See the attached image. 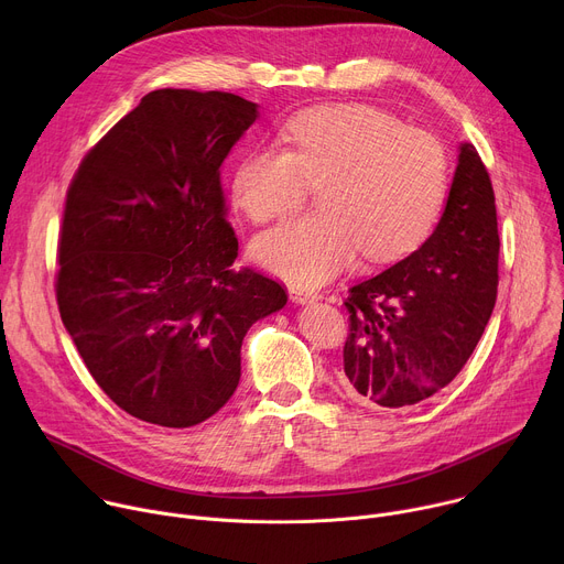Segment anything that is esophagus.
Here are the masks:
<instances>
[{"mask_svg":"<svg viewBox=\"0 0 564 564\" xmlns=\"http://www.w3.org/2000/svg\"><path fill=\"white\" fill-rule=\"evenodd\" d=\"M288 292H290V299L294 303H312V301L318 299L316 290H307V288H301V285H288Z\"/></svg>","mask_w":564,"mask_h":564,"instance_id":"34e87169","label":"esophagus"}]
</instances>
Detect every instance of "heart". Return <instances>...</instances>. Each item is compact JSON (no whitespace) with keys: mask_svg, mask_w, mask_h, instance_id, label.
Wrapping results in <instances>:
<instances>
[{"mask_svg":"<svg viewBox=\"0 0 564 564\" xmlns=\"http://www.w3.org/2000/svg\"><path fill=\"white\" fill-rule=\"evenodd\" d=\"M285 147L240 160L234 203L259 225L285 218L321 185V212L257 238L254 257L279 276L314 285L361 250L386 261L413 250L435 225L448 192V155L424 129L368 105L305 109L285 124Z\"/></svg>","mask_w":564,"mask_h":564,"instance_id":"b5f03b06","label":"heart"}]
</instances>
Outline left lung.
Listing matches in <instances>:
<instances>
[{
	"label": "left lung",
	"instance_id": "left-lung-1",
	"mask_svg": "<svg viewBox=\"0 0 564 564\" xmlns=\"http://www.w3.org/2000/svg\"><path fill=\"white\" fill-rule=\"evenodd\" d=\"M498 254L494 185L477 149L464 142L431 238L348 290L341 388L355 404L409 409L457 377L491 318Z\"/></svg>",
	"mask_w": 564,
	"mask_h": 564
}]
</instances>
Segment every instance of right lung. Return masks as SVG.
Returning a JSON list of instances; mask_svg holds the SVG:
<instances>
[{"mask_svg": "<svg viewBox=\"0 0 564 564\" xmlns=\"http://www.w3.org/2000/svg\"><path fill=\"white\" fill-rule=\"evenodd\" d=\"M257 116L225 91H151L68 185L62 324L96 383L142 422L187 429L218 413L246 333L288 303L276 279L234 265L220 165Z\"/></svg>", "mask_w": 564, "mask_h": 564, "instance_id": "right-lung-1", "label": "right lung"}]
</instances>
